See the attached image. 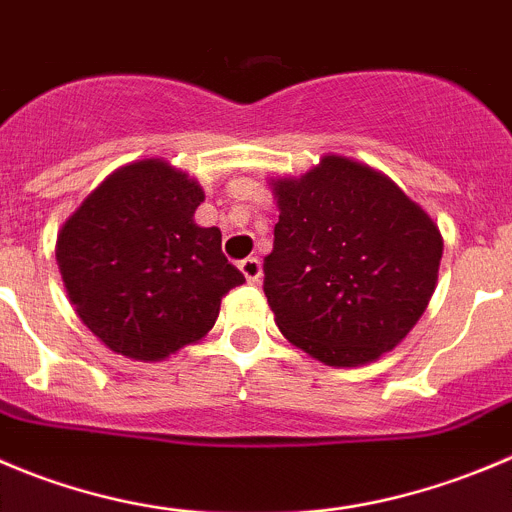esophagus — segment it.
<instances>
[{
	"instance_id": "obj_1",
	"label": "esophagus",
	"mask_w": 512,
	"mask_h": 512,
	"mask_svg": "<svg viewBox=\"0 0 512 512\" xmlns=\"http://www.w3.org/2000/svg\"><path fill=\"white\" fill-rule=\"evenodd\" d=\"M238 269H241V274L246 276V281H251V284H259L261 281V261L256 259V256L243 259L241 264H238Z\"/></svg>"
}]
</instances>
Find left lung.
Returning a JSON list of instances; mask_svg holds the SVG:
<instances>
[{"label": "left lung", "instance_id": "1", "mask_svg": "<svg viewBox=\"0 0 512 512\" xmlns=\"http://www.w3.org/2000/svg\"><path fill=\"white\" fill-rule=\"evenodd\" d=\"M274 193L264 294L281 334L329 367L397 347L435 291L442 238L432 218L387 175L342 155L276 180Z\"/></svg>", "mask_w": 512, "mask_h": 512}]
</instances>
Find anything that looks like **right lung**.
Wrapping results in <instances>:
<instances>
[{
    "instance_id": "1",
    "label": "right lung",
    "mask_w": 512,
    "mask_h": 512,
    "mask_svg": "<svg viewBox=\"0 0 512 512\" xmlns=\"http://www.w3.org/2000/svg\"><path fill=\"white\" fill-rule=\"evenodd\" d=\"M203 191L163 160L113 173L72 213L57 264L82 324L105 347L158 362L216 324L243 274L221 251V231L193 213Z\"/></svg>"
}]
</instances>
